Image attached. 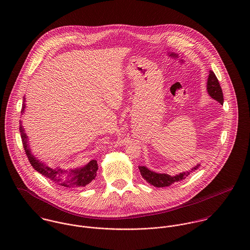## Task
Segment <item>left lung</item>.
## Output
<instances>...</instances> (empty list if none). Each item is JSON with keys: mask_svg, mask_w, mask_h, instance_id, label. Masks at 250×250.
<instances>
[{"mask_svg": "<svg viewBox=\"0 0 250 250\" xmlns=\"http://www.w3.org/2000/svg\"><path fill=\"white\" fill-rule=\"evenodd\" d=\"M207 91L213 99L216 100L221 105L223 104V93H222L220 84L218 83V80L212 70H210L209 72V77H208V81H207ZM199 167H200V164H198L197 166H195L188 171L179 173L174 176H170L166 173L154 172V171L148 169L146 167H139V168H140L142 176L148 183H150V185H153L154 187H157V188H164V187H168L173 183L180 182V181L187 178L192 171L196 170Z\"/></svg>", "mask_w": 250, "mask_h": 250, "instance_id": "8db88e82", "label": "left lung"}]
</instances>
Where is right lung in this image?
Masks as SVG:
<instances>
[{
    "label": "right lung",
    "mask_w": 250,
    "mask_h": 250,
    "mask_svg": "<svg viewBox=\"0 0 250 250\" xmlns=\"http://www.w3.org/2000/svg\"><path fill=\"white\" fill-rule=\"evenodd\" d=\"M25 101H26V98L24 97L23 106H22V110H21L22 114L25 112V107H26ZM19 130H20V134H21V139H22V143L24 146V150L27 154V157H28L31 165L33 166V167L36 169V171H38L40 174H42L46 178L52 180L59 186H62L64 188H77L85 187L96 177L98 165H97V161H95V160L90 161L88 164H86L85 166H83L82 167H78V168L70 169V170L62 169L60 167L53 168V167H47L44 163L37 160L36 157L33 155L31 148L29 146L28 137L25 133V130L22 126L21 121H20Z\"/></svg>",
    "instance_id": "add662e5"
}]
</instances>
